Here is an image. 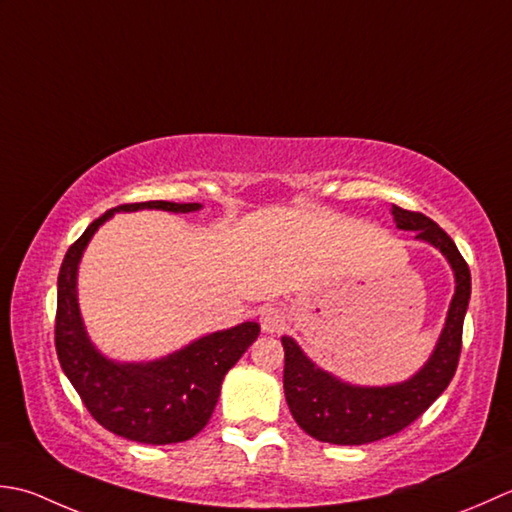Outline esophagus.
Returning a JSON list of instances; mask_svg holds the SVG:
<instances>
[{
    "label": "esophagus",
    "instance_id": "obj_1",
    "mask_svg": "<svg viewBox=\"0 0 512 512\" xmlns=\"http://www.w3.org/2000/svg\"><path fill=\"white\" fill-rule=\"evenodd\" d=\"M260 329L265 333H280L285 329V311L280 307L260 309Z\"/></svg>",
    "mask_w": 512,
    "mask_h": 512
}]
</instances>
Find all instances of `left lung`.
<instances>
[{
    "mask_svg": "<svg viewBox=\"0 0 512 512\" xmlns=\"http://www.w3.org/2000/svg\"><path fill=\"white\" fill-rule=\"evenodd\" d=\"M398 229L415 232L417 241L440 249L455 274V294L431 358L413 378L387 387L342 382L311 362L294 338L283 336V387L289 411L302 431L320 442L360 446L406 429L451 384L462 351L464 316L471 300V269L453 238L429 216L393 205Z\"/></svg>",
    "mask_w": 512,
    "mask_h": 512,
    "instance_id": "obj_1",
    "label": "left lung"
}]
</instances>
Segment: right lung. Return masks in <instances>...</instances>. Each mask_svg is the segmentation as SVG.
Here are the masks:
<instances>
[{
    "mask_svg": "<svg viewBox=\"0 0 512 512\" xmlns=\"http://www.w3.org/2000/svg\"><path fill=\"white\" fill-rule=\"evenodd\" d=\"M201 203L145 201L119 205L90 223L66 252L57 280L55 347L59 364L90 415L114 435L141 444H176L201 433L221 395L225 373L241 360L260 327L243 322L214 331L152 362H114L90 342L77 300V271L90 238L114 212L187 214Z\"/></svg>",
    "mask_w": 512,
    "mask_h": 512,
    "instance_id": "right-lung-1",
    "label": "right lung"
}]
</instances>
